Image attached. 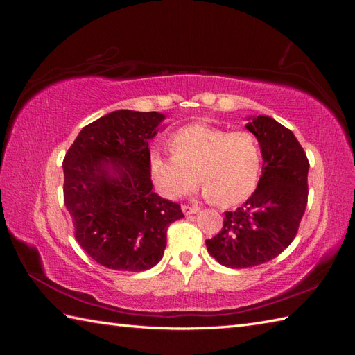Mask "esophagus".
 <instances>
[{"label": "esophagus", "mask_w": 355, "mask_h": 355, "mask_svg": "<svg viewBox=\"0 0 355 355\" xmlns=\"http://www.w3.org/2000/svg\"><path fill=\"white\" fill-rule=\"evenodd\" d=\"M198 210H200V209L196 207V206H187V204H185V206H182V211H184V214H187V216H188V214L197 213Z\"/></svg>", "instance_id": "34e87169"}]
</instances>
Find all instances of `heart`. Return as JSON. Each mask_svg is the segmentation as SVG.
Returning a JSON list of instances; mask_svg holds the SVG:
<instances>
[{"label":"heart","mask_w":355,"mask_h":355,"mask_svg":"<svg viewBox=\"0 0 355 355\" xmlns=\"http://www.w3.org/2000/svg\"><path fill=\"white\" fill-rule=\"evenodd\" d=\"M171 155L155 151L149 170L157 189L167 198H180L198 187L220 206L249 197L262 168L257 137L249 132H228L206 124L187 125L170 139Z\"/></svg>","instance_id":"heart-1"}]
</instances>
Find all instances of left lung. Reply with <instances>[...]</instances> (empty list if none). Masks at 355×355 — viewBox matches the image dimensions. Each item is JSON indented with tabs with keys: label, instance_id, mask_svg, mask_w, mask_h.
<instances>
[{
	"label": "left lung",
	"instance_id": "1",
	"mask_svg": "<svg viewBox=\"0 0 355 355\" xmlns=\"http://www.w3.org/2000/svg\"><path fill=\"white\" fill-rule=\"evenodd\" d=\"M245 128L261 145L262 176L241 207L225 211L223 227L206 240L209 253L228 268L270 262L296 237L308 202L309 163L287 127L257 115Z\"/></svg>",
	"mask_w": 355,
	"mask_h": 355
}]
</instances>
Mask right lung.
Instances as JSON below:
<instances>
[{"label":"right lung","instance_id":"add662e5","mask_svg":"<svg viewBox=\"0 0 355 355\" xmlns=\"http://www.w3.org/2000/svg\"><path fill=\"white\" fill-rule=\"evenodd\" d=\"M158 112L114 111L85 125L63 159V200L75 239L94 262L139 272L164 254L167 228L180 204L153 191L148 141Z\"/></svg>","mask_w":355,"mask_h":355}]
</instances>
